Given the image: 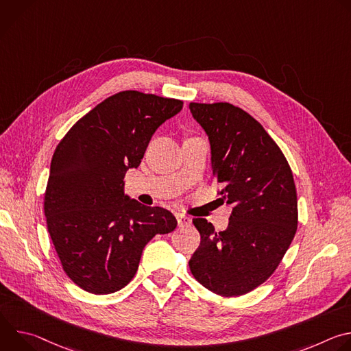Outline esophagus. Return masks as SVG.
Returning a JSON list of instances; mask_svg holds the SVG:
<instances>
[{"instance_id": "esophagus-1", "label": "esophagus", "mask_w": 351, "mask_h": 351, "mask_svg": "<svg viewBox=\"0 0 351 351\" xmlns=\"http://www.w3.org/2000/svg\"><path fill=\"white\" fill-rule=\"evenodd\" d=\"M176 219H178V225L179 226H184V225H190L191 219L183 214H176Z\"/></svg>"}]
</instances>
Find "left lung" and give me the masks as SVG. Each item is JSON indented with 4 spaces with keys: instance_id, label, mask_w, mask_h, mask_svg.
I'll return each mask as SVG.
<instances>
[{
    "instance_id": "obj_1",
    "label": "left lung",
    "mask_w": 351,
    "mask_h": 351,
    "mask_svg": "<svg viewBox=\"0 0 351 351\" xmlns=\"http://www.w3.org/2000/svg\"><path fill=\"white\" fill-rule=\"evenodd\" d=\"M189 108L208 134L219 199L233 206L222 232L193 218L202 241L189 267L213 293L243 295L275 272L295 234L293 173L279 145L248 112L229 103H190Z\"/></svg>"
}]
</instances>
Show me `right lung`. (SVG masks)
Returning <instances> with one entry per match:
<instances>
[{
  "mask_svg": "<svg viewBox=\"0 0 351 351\" xmlns=\"http://www.w3.org/2000/svg\"><path fill=\"white\" fill-rule=\"evenodd\" d=\"M182 107L180 99L119 91L80 118L57 145L44 215L61 265L80 289L121 290L136 275L145 244L176 228L168 210L125 195L123 178L140 165L154 132Z\"/></svg>",
  "mask_w": 351,
  "mask_h": 351,
  "instance_id": "obj_1",
  "label": "right lung"
}]
</instances>
